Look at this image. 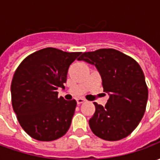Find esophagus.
Here are the masks:
<instances>
[{"mask_svg": "<svg viewBox=\"0 0 160 160\" xmlns=\"http://www.w3.org/2000/svg\"><path fill=\"white\" fill-rule=\"evenodd\" d=\"M76 102H77V104H80L85 102V99H83V98H78V99L76 100Z\"/></svg>", "mask_w": 160, "mask_h": 160, "instance_id": "obj_1", "label": "esophagus"}]
</instances>
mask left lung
Masks as SVG:
<instances>
[{
  "label": "left lung",
  "instance_id": "left-lung-1",
  "mask_svg": "<svg viewBox=\"0 0 160 160\" xmlns=\"http://www.w3.org/2000/svg\"><path fill=\"white\" fill-rule=\"evenodd\" d=\"M78 60L95 65L104 92L110 95L104 107L94 103L95 112L89 120L92 131L105 141L127 137L140 123L147 107L148 89L141 66L114 49L85 52Z\"/></svg>",
  "mask_w": 160,
  "mask_h": 160
}]
</instances>
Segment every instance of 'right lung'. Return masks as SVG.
Segmentation results:
<instances>
[{
    "mask_svg": "<svg viewBox=\"0 0 160 160\" xmlns=\"http://www.w3.org/2000/svg\"><path fill=\"white\" fill-rule=\"evenodd\" d=\"M81 52L45 48L23 60L12 77V109L20 126L30 136L51 141L66 134L76 101L58 98L56 90L66 83L70 64Z\"/></svg>",
    "mask_w": 160,
    "mask_h": 160,
    "instance_id": "obj_1",
    "label": "right lung"
}]
</instances>
